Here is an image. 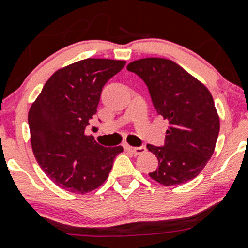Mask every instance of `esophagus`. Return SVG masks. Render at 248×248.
I'll return each mask as SVG.
<instances>
[{"instance_id": "1", "label": "esophagus", "mask_w": 248, "mask_h": 248, "mask_svg": "<svg viewBox=\"0 0 248 248\" xmlns=\"http://www.w3.org/2000/svg\"><path fill=\"white\" fill-rule=\"evenodd\" d=\"M124 150H126V151H128V152H131V154H133V155H141V154H144L145 151H146V147L145 146H140V147H133V146H129V145H124Z\"/></svg>"}]
</instances>
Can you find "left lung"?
I'll return each instance as SVG.
<instances>
[{
	"label": "left lung",
	"mask_w": 248,
	"mask_h": 248,
	"mask_svg": "<svg viewBox=\"0 0 248 248\" xmlns=\"http://www.w3.org/2000/svg\"><path fill=\"white\" fill-rule=\"evenodd\" d=\"M149 87L158 115L168 120L166 145H147L158 159L150 177L176 186L198 176L216 147L219 116L209 89L169 59L146 57L127 66Z\"/></svg>",
	"instance_id": "1"
}]
</instances>
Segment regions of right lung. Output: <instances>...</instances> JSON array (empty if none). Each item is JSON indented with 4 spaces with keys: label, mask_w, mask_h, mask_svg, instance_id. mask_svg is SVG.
<instances>
[{
    "label": "right lung",
    "mask_w": 248,
    "mask_h": 248,
    "mask_svg": "<svg viewBox=\"0 0 248 248\" xmlns=\"http://www.w3.org/2000/svg\"><path fill=\"white\" fill-rule=\"evenodd\" d=\"M126 61L85 59L57 69L29 111L31 146L42 170L54 184L85 194L109 176L122 146H101L85 133L97 112L106 82Z\"/></svg>",
    "instance_id": "add662e5"
}]
</instances>
